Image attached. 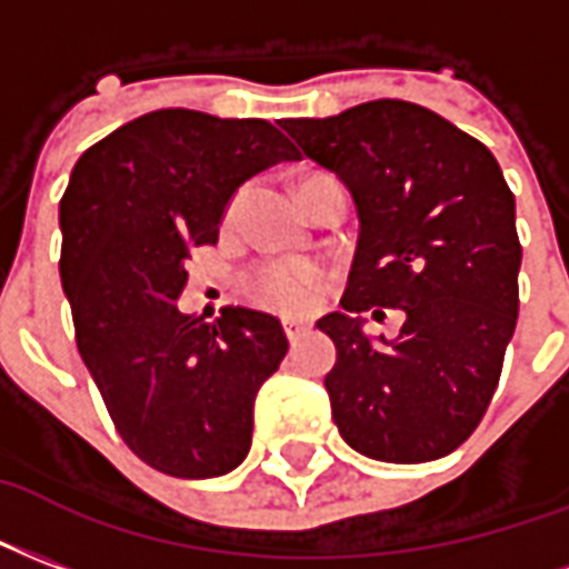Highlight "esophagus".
<instances>
[{"instance_id":"34e87169","label":"esophagus","mask_w":569,"mask_h":569,"mask_svg":"<svg viewBox=\"0 0 569 569\" xmlns=\"http://www.w3.org/2000/svg\"><path fill=\"white\" fill-rule=\"evenodd\" d=\"M309 333V330H306V327L302 325H293V321H284V336H288L290 339V346H297V342H300L302 336Z\"/></svg>"}]
</instances>
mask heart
<instances>
[{"label":"heart","mask_w":569,"mask_h":569,"mask_svg":"<svg viewBox=\"0 0 569 569\" xmlns=\"http://www.w3.org/2000/svg\"><path fill=\"white\" fill-rule=\"evenodd\" d=\"M248 300L263 309L300 318L312 312L327 288V272L315 263H263L242 281Z\"/></svg>","instance_id":"1"}]
</instances>
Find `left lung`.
<instances>
[{"instance_id":"1","label":"left lung","mask_w":569,"mask_h":569,"mask_svg":"<svg viewBox=\"0 0 569 569\" xmlns=\"http://www.w3.org/2000/svg\"><path fill=\"white\" fill-rule=\"evenodd\" d=\"M358 206L360 236L325 388L348 446L388 463L446 458L482 421L516 333V197L495 153L437 111L376 99L336 118L281 120ZM400 308L397 340L359 315Z\"/></svg>"}]
</instances>
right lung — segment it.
<instances>
[{
  "mask_svg": "<svg viewBox=\"0 0 569 569\" xmlns=\"http://www.w3.org/2000/svg\"><path fill=\"white\" fill-rule=\"evenodd\" d=\"M281 160L300 153L269 120L160 109L87 148L60 199L78 351L120 439L166 476L236 470L257 391L288 355L272 315L227 306L206 325L176 306L236 188Z\"/></svg>",
  "mask_w": 569,
  "mask_h": 569,
  "instance_id": "right-lung-1",
  "label": "right lung"
}]
</instances>
